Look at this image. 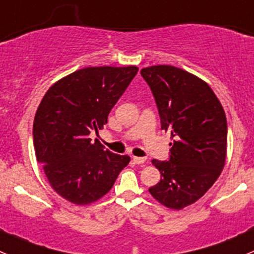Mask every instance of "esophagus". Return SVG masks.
Masks as SVG:
<instances>
[{
  "mask_svg": "<svg viewBox=\"0 0 254 254\" xmlns=\"http://www.w3.org/2000/svg\"><path fill=\"white\" fill-rule=\"evenodd\" d=\"M132 161H134V163H136V165H142V163L146 162V158H143V157H132Z\"/></svg>",
  "mask_w": 254,
  "mask_h": 254,
  "instance_id": "1",
  "label": "esophagus"
}]
</instances>
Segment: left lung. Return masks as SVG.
Masks as SVG:
<instances>
[{"instance_id": "8db88e82", "label": "left lung", "mask_w": 254, "mask_h": 254, "mask_svg": "<svg viewBox=\"0 0 254 254\" xmlns=\"http://www.w3.org/2000/svg\"><path fill=\"white\" fill-rule=\"evenodd\" d=\"M141 76L155 97L161 127L171 131L170 160H152L161 181L148 189L162 205L181 210L211 188L226 161L227 122L209 84L170 65L145 67Z\"/></svg>"}]
</instances>
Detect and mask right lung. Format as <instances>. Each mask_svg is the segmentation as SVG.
<instances>
[{"mask_svg": "<svg viewBox=\"0 0 254 254\" xmlns=\"http://www.w3.org/2000/svg\"><path fill=\"white\" fill-rule=\"evenodd\" d=\"M136 66L86 67L53 84L43 97L33 124L37 160L51 188L76 205L106 195L130 162L127 155L104 150L89 134L108 114L135 77Z\"/></svg>", "mask_w": 254, "mask_h": 254, "instance_id": "1", "label": "right lung"}]
</instances>
